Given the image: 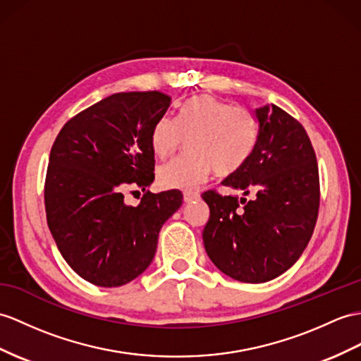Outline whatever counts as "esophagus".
<instances>
[{
    "instance_id": "1",
    "label": "esophagus",
    "mask_w": 361,
    "mask_h": 361,
    "mask_svg": "<svg viewBox=\"0 0 361 361\" xmlns=\"http://www.w3.org/2000/svg\"><path fill=\"white\" fill-rule=\"evenodd\" d=\"M196 199H199V192H196V191H185V192H183V202H185V204H190V202L196 200Z\"/></svg>"
}]
</instances>
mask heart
Instances as JSON below:
<instances>
[{"label":"heart","mask_w":361,"mask_h":361,"mask_svg":"<svg viewBox=\"0 0 361 361\" xmlns=\"http://www.w3.org/2000/svg\"><path fill=\"white\" fill-rule=\"evenodd\" d=\"M183 139L190 154L157 171L164 188L188 191L213 170L222 176L239 170L256 145L257 122L248 109L230 105L213 94H197L179 105L176 119L164 114L154 122L150 145L164 159L179 150Z\"/></svg>","instance_id":"b5f03b06"}]
</instances>
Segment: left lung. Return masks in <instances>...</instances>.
Instances as JSON below:
<instances>
[{
    "instance_id": "8db88e82",
    "label": "left lung",
    "mask_w": 361,
    "mask_h": 361,
    "mask_svg": "<svg viewBox=\"0 0 361 361\" xmlns=\"http://www.w3.org/2000/svg\"><path fill=\"white\" fill-rule=\"evenodd\" d=\"M254 116V150L222 182L245 196L252 192V200L214 190L202 195L209 207L202 233L208 257L245 283L268 282L294 265L314 233L320 205L317 159L303 126L274 104L256 109Z\"/></svg>"
}]
</instances>
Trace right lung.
<instances>
[{
  "label": "right lung",
  "mask_w": 361,
  "mask_h": 361,
  "mask_svg": "<svg viewBox=\"0 0 361 361\" xmlns=\"http://www.w3.org/2000/svg\"><path fill=\"white\" fill-rule=\"evenodd\" d=\"M171 104L161 92L114 93L78 113L51 147L44 204L59 252L96 286H122L150 267L162 225L182 205L180 191L153 195L154 122ZM145 196L127 206L125 191Z\"/></svg>",
  "instance_id": "1"
}]
</instances>
